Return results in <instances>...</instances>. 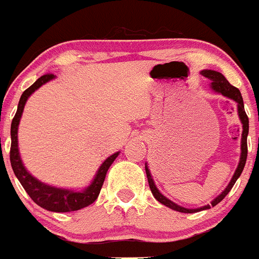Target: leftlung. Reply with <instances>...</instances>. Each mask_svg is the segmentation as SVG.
Wrapping results in <instances>:
<instances>
[{"label":"left lung","instance_id":"1","mask_svg":"<svg viewBox=\"0 0 259 259\" xmlns=\"http://www.w3.org/2000/svg\"><path fill=\"white\" fill-rule=\"evenodd\" d=\"M200 74H202L203 76L208 77V79L211 81L210 88L214 93L221 94V95L226 96L227 99H231V100H233L234 103L237 104V111H238V117H239V120H241V124H242L241 156H239V163H238V165H237L236 171H234L233 177H232L231 182H229V184L227 185L226 189H224L223 192L218 195V197L214 198V199L210 202V204L203 205V207H200V208H184V207H182V205L177 204V203L171 202V200L168 199L165 195L161 194V193L159 192L158 188H156L155 183H154V179H153V177H151L150 170H149L148 164L145 163L146 177H148L149 187H150V190H151V193H153L154 198H155L159 203H161V204L165 205V207L170 208V209H173V210L180 211V213H195V211L207 210V209H209L210 207H214V205L218 204L219 202H222V200L224 199V197H226V195L231 192V189L233 188L234 183L237 182V179L241 177L243 168H244V165H245V160H247V153H248L247 137H248V130H249V121H248V116L244 111V104H243V98L241 95V91H239L237 88H234V86H232L231 83L228 82V80H227L226 77L221 74V72L214 71V70H202V71H200Z\"/></svg>","mask_w":259,"mask_h":259}]
</instances>
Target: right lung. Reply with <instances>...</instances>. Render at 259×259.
I'll return each instance as SVG.
<instances>
[{"label":"right lung","mask_w":259,"mask_h":259,"mask_svg":"<svg viewBox=\"0 0 259 259\" xmlns=\"http://www.w3.org/2000/svg\"><path fill=\"white\" fill-rule=\"evenodd\" d=\"M55 79L54 75L48 74L44 76L38 77L27 90L23 91L21 95L20 101H18L17 111L15 115L14 120L11 124V151H10V160H11V166L14 169L15 176L20 180L21 185L26 190L31 199L40 205L44 209L50 211H56V213H66V211H74L82 209L88 205L93 204L98 199L100 194L101 187L105 180L106 173L111 164L114 163L115 159L120 154V151H116L113 155L109 156L105 161L100 165V168L96 171L95 177L91 180L90 184L81 190L76 189H67V188H59L54 185H49L46 183L40 182L37 178L30 174V171L25 168L21 159L20 150H18V125H20L21 116H22L23 109H25L26 101L27 99L35 93L37 89L45 85L46 82Z\"/></svg>","instance_id":"add662e5"}]
</instances>
